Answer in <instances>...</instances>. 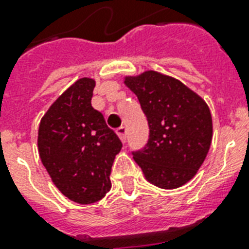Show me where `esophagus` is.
Masks as SVG:
<instances>
[{"instance_id": "obj_1", "label": "esophagus", "mask_w": 249, "mask_h": 249, "mask_svg": "<svg viewBox=\"0 0 249 249\" xmlns=\"http://www.w3.org/2000/svg\"><path fill=\"white\" fill-rule=\"evenodd\" d=\"M116 133H117V136L120 137L121 142L125 143V142H126V128H125V126H120V128L116 130Z\"/></svg>"}]
</instances>
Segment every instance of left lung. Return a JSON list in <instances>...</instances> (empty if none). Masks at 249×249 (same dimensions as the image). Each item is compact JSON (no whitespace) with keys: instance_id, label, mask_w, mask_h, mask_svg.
<instances>
[{"instance_id":"left-lung-1","label":"left lung","mask_w":249,"mask_h":249,"mask_svg":"<svg viewBox=\"0 0 249 249\" xmlns=\"http://www.w3.org/2000/svg\"><path fill=\"white\" fill-rule=\"evenodd\" d=\"M147 117L150 136L142 150L133 151L144 177L161 189H177L204 163L212 142L208 105L179 80L156 71L126 76Z\"/></svg>"}]
</instances>
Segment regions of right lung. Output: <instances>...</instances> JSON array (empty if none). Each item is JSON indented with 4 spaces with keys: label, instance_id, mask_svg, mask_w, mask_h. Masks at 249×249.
Segmentation results:
<instances>
[{
    "label": "right lung",
    "instance_id": "obj_1",
    "mask_svg": "<svg viewBox=\"0 0 249 249\" xmlns=\"http://www.w3.org/2000/svg\"><path fill=\"white\" fill-rule=\"evenodd\" d=\"M95 81L71 85L41 119L38 152L54 185L70 200L91 204L111 189L109 174L123 143L91 107Z\"/></svg>",
    "mask_w": 249,
    "mask_h": 249
}]
</instances>
